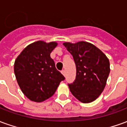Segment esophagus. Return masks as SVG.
<instances>
[{"mask_svg":"<svg viewBox=\"0 0 127 127\" xmlns=\"http://www.w3.org/2000/svg\"><path fill=\"white\" fill-rule=\"evenodd\" d=\"M61 73H62V74L64 76H65V73H65V71H64V70H62V71H61Z\"/></svg>","mask_w":127,"mask_h":127,"instance_id":"1","label":"esophagus"}]
</instances>
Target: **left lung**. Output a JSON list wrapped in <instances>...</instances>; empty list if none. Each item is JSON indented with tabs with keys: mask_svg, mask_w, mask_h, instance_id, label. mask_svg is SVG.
Instances as JSON below:
<instances>
[{
	"mask_svg": "<svg viewBox=\"0 0 127 127\" xmlns=\"http://www.w3.org/2000/svg\"><path fill=\"white\" fill-rule=\"evenodd\" d=\"M71 54L76 66V77L69 84L72 95L82 103H91L98 98L106 85L109 61L98 47L86 41L64 43Z\"/></svg>",
	"mask_w": 127,
	"mask_h": 127,
	"instance_id": "obj_1",
	"label": "left lung"
}]
</instances>
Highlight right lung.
<instances>
[{
	"label": "right lung",
	"instance_id": "add662e5",
	"mask_svg": "<svg viewBox=\"0 0 127 127\" xmlns=\"http://www.w3.org/2000/svg\"><path fill=\"white\" fill-rule=\"evenodd\" d=\"M56 46V42H34L24 48L15 60L14 73L18 85L31 101L42 102L51 97L65 79L50 57Z\"/></svg>",
	"mask_w": 127,
	"mask_h": 127
}]
</instances>
